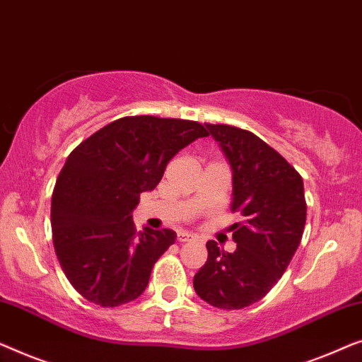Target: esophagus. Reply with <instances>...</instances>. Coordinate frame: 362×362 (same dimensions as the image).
I'll list each match as a JSON object with an SVG mask.
<instances>
[{
    "label": "esophagus",
    "mask_w": 362,
    "mask_h": 362,
    "mask_svg": "<svg viewBox=\"0 0 362 362\" xmlns=\"http://www.w3.org/2000/svg\"><path fill=\"white\" fill-rule=\"evenodd\" d=\"M190 239H193L190 233H187V231L177 233V241H179V243H187V241H190Z\"/></svg>",
    "instance_id": "34e87169"
}]
</instances>
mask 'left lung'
Instances as JSON below:
<instances>
[{
    "instance_id": "left-lung-1",
    "label": "left lung",
    "mask_w": 362,
    "mask_h": 362,
    "mask_svg": "<svg viewBox=\"0 0 362 362\" xmlns=\"http://www.w3.org/2000/svg\"><path fill=\"white\" fill-rule=\"evenodd\" d=\"M205 126L231 167V210L241 213L244 223L231 226L234 252L206 243L208 259L193 277V287L213 307L239 310L269 293L297 251L307 220L303 180L252 132Z\"/></svg>"
}]
</instances>
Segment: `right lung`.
<instances>
[{
  "label": "right lung",
  "instance_id": "1",
  "mask_svg": "<svg viewBox=\"0 0 362 362\" xmlns=\"http://www.w3.org/2000/svg\"><path fill=\"white\" fill-rule=\"evenodd\" d=\"M208 131L197 121L126 116L67 157L52 193V239L74 288L100 307L144 292L152 267L175 243L172 230L136 233L132 211L160 182L177 152Z\"/></svg>",
  "mask_w": 362,
  "mask_h": 362
}]
</instances>
